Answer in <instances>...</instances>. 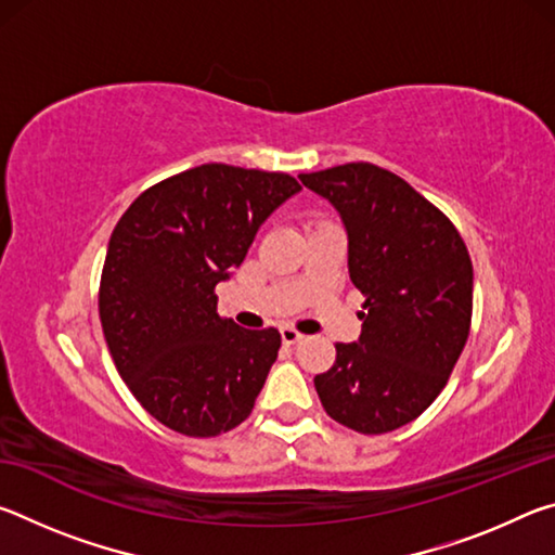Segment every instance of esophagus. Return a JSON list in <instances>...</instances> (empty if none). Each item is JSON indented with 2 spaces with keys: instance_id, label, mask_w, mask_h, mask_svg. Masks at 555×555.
I'll return each instance as SVG.
<instances>
[{
  "instance_id": "34e87169",
  "label": "esophagus",
  "mask_w": 555,
  "mask_h": 555,
  "mask_svg": "<svg viewBox=\"0 0 555 555\" xmlns=\"http://www.w3.org/2000/svg\"><path fill=\"white\" fill-rule=\"evenodd\" d=\"M281 340H284L286 345H296V343H300L304 340V335H300L298 331H294V327H281Z\"/></svg>"
}]
</instances>
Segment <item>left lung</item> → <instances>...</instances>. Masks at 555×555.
<instances>
[{"label": "left lung", "instance_id": "1", "mask_svg": "<svg viewBox=\"0 0 555 555\" xmlns=\"http://www.w3.org/2000/svg\"><path fill=\"white\" fill-rule=\"evenodd\" d=\"M340 212L347 269L362 291V333L315 374L327 416L364 436L418 418L448 384L473 321V261L455 224L367 162L300 173Z\"/></svg>", "mask_w": 555, "mask_h": 555}]
</instances>
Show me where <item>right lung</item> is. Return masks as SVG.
<instances>
[{"label": "right lung", "mask_w": 555, "mask_h": 555, "mask_svg": "<svg viewBox=\"0 0 555 555\" xmlns=\"http://www.w3.org/2000/svg\"><path fill=\"white\" fill-rule=\"evenodd\" d=\"M298 191L288 173L203 164L146 188L112 232L102 333L134 399L176 434H228L255 409L281 335L222 318L215 286Z\"/></svg>", "instance_id": "obj_1"}]
</instances>
